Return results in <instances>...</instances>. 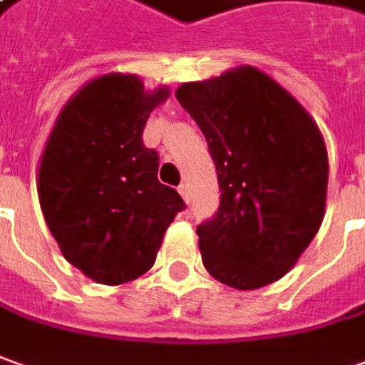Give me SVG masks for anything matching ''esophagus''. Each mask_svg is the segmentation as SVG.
Listing matches in <instances>:
<instances>
[{"instance_id": "34e87169", "label": "esophagus", "mask_w": 365, "mask_h": 365, "mask_svg": "<svg viewBox=\"0 0 365 365\" xmlns=\"http://www.w3.org/2000/svg\"><path fill=\"white\" fill-rule=\"evenodd\" d=\"M178 192H180V195H182L183 200H185V203H190V197H192V193H190V185H187V183H182V185L178 187Z\"/></svg>"}]
</instances>
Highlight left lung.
Listing matches in <instances>:
<instances>
[{
	"mask_svg": "<svg viewBox=\"0 0 365 365\" xmlns=\"http://www.w3.org/2000/svg\"><path fill=\"white\" fill-rule=\"evenodd\" d=\"M175 98L207 140L222 192L217 214L197 227L203 266L235 289L274 284L326 214L328 150L318 123L252 66L182 83Z\"/></svg>",
	"mask_w": 365,
	"mask_h": 365,
	"instance_id": "8db88e82",
	"label": "left lung"
}]
</instances>
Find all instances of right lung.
I'll list each match as a JSON object with an SVG mask.
<instances>
[{
	"mask_svg": "<svg viewBox=\"0 0 365 365\" xmlns=\"http://www.w3.org/2000/svg\"><path fill=\"white\" fill-rule=\"evenodd\" d=\"M168 98V86L145 91L133 73H103L69 98L46 141L37 172L46 224L63 257L98 284L143 276L185 207L141 140Z\"/></svg>",
	"mask_w": 365,
	"mask_h": 365,
	"instance_id": "add662e5",
	"label": "right lung"
}]
</instances>
